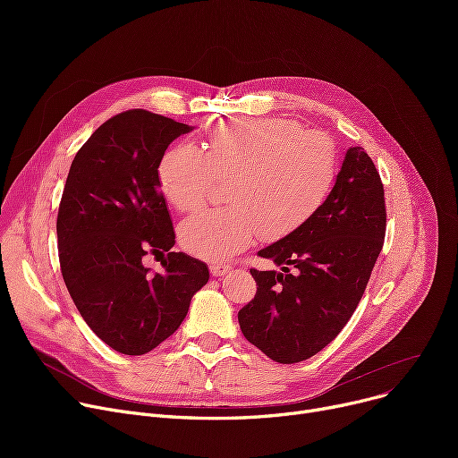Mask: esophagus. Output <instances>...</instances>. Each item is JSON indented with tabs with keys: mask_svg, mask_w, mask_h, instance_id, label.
<instances>
[{
	"mask_svg": "<svg viewBox=\"0 0 458 458\" xmlns=\"http://www.w3.org/2000/svg\"><path fill=\"white\" fill-rule=\"evenodd\" d=\"M230 269H232V267L228 266V263H219V261L211 263V266H209V271H211L213 276H225Z\"/></svg>",
	"mask_w": 458,
	"mask_h": 458,
	"instance_id": "obj_1",
	"label": "esophagus"
}]
</instances>
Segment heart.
<instances>
[{"mask_svg":"<svg viewBox=\"0 0 458 458\" xmlns=\"http://www.w3.org/2000/svg\"><path fill=\"white\" fill-rule=\"evenodd\" d=\"M334 144L284 118H245L208 130L204 150L187 142L168 148L157 166L165 200L178 211L204 204L215 180L228 182L221 211H200L178 230L185 250L228 259L263 239L293 233L314 216L335 182Z\"/></svg>","mask_w":458,"mask_h":458,"instance_id":"1","label":"heart"}]
</instances>
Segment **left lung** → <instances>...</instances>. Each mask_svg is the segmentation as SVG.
Listing matches in <instances>:
<instances>
[{"label":"left lung","mask_w":458,"mask_h":458,"mask_svg":"<svg viewBox=\"0 0 458 458\" xmlns=\"http://www.w3.org/2000/svg\"><path fill=\"white\" fill-rule=\"evenodd\" d=\"M384 233L378 171L362 147H351L319 211L258 252L280 269H250L258 292L237 314L245 338L278 364L325 349L362 299Z\"/></svg>","instance_id":"8db88e82"}]
</instances>
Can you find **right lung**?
Wrapping results in <instances>:
<instances>
[{
  "label": "right lung",
  "mask_w": 458,
  "mask_h": 458,
  "mask_svg": "<svg viewBox=\"0 0 458 458\" xmlns=\"http://www.w3.org/2000/svg\"><path fill=\"white\" fill-rule=\"evenodd\" d=\"M192 126L144 109L118 113L96 130L70 165L57 215L59 261L81 318L111 349L139 356L173 335L208 266L174 247L157 166ZM167 254L161 274L141 266Z\"/></svg>",
  "instance_id": "1"
}]
</instances>
